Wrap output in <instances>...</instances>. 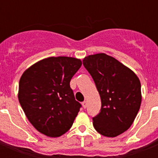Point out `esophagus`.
Returning a JSON list of instances; mask_svg holds the SVG:
<instances>
[{"label":"esophagus","mask_w":158,"mask_h":158,"mask_svg":"<svg viewBox=\"0 0 158 158\" xmlns=\"http://www.w3.org/2000/svg\"><path fill=\"white\" fill-rule=\"evenodd\" d=\"M82 106H83L84 108H86V107H87V102L84 101L83 103H82Z\"/></svg>","instance_id":"obj_1"}]
</instances>
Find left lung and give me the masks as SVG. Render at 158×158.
<instances>
[{
    "label": "left lung",
    "mask_w": 158,
    "mask_h": 158,
    "mask_svg": "<svg viewBox=\"0 0 158 158\" xmlns=\"http://www.w3.org/2000/svg\"><path fill=\"white\" fill-rule=\"evenodd\" d=\"M101 99V109L93 117V127L100 135L116 137L128 130L142 102L139 77L126 65L107 54H93L83 59Z\"/></svg>",
    "instance_id": "left-lung-1"
}]
</instances>
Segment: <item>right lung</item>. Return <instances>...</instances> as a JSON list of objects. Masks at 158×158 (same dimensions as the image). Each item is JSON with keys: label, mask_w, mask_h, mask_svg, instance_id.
<instances>
[{"label": "right lung", "mask_w": 158, "mask_h": 158, "mask_svg": "<svg viewBox=\"0 0 158 158\" xmlns=\"http://www.w3.org/2000/svg\"><path fill=\"white\" fill-rule=\"evenodd\" d=\"M81 64L72 57H50L22 74L18 99L29 122L40 133L56 138L72 127L81 105L69 82Z\"/></svg>", "instance_id": "1"}]
</instances>
